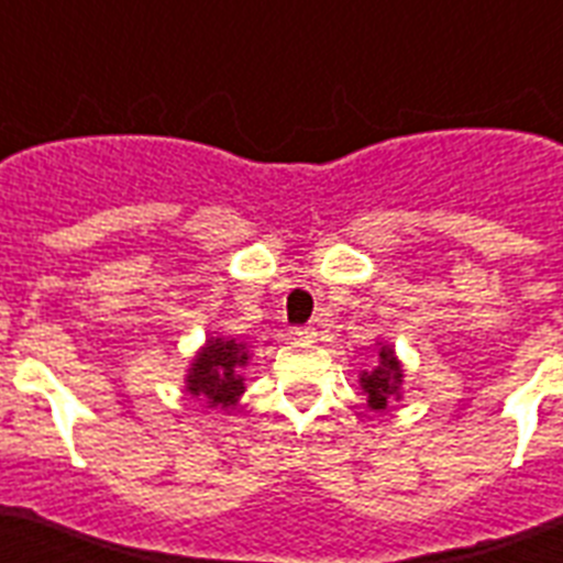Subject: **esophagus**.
<instances>
[{"mask_svg":"<svg viewBox=\"0 0 563 563\" xmlns=\"http://www.w3.org/2000/svg\"><path fill=\"white\" fill-rule=\"evenodd\" d=\"M296 335H298V341H305V343H316V338H318V330H316V327H298V330H296Z\"/></svg>","mask_w":563,"mask_h":563,"instance_id":"obj_1","label":"esophagus"}]
</instances>
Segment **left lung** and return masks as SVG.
<instances>
[{
  "label": "left lung",
  "instance_id": "obj_1",
  "mask_svg": "<svg viewBox=\"0 0 563 563\" xmlns=\"http://www.w3.org/2000/svg\"><path fill=\"white\" fill-rule=\"evenodd\" d=\"M361 391L366 397V409L386 411L391 400L402 397V363L397 357L391 343L380 341V352H377V366L372 372H361L357 377Z\"/></svg>",
  "mask_w": 563,
  "mask_h": 563
}]
</instances>
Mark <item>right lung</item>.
<instances>
[{"label": "right lung", "mask_w": 563, "mask_h": 563, "mask_svg": "<svg viewBox=\"0 0 563 563\" xmlns=\"http://www.w3.org/2000/svg\"><path fill=\"white\" fill-rule=\"evenodd\" d=\"M251 361V350L245 341L225 335H208L197 355L188 363L186 391L200 397L208 409H231L239 397L245 395V377L242 369Z\"/></svg>", "instance_id": "obj_1"}]
</instances>
